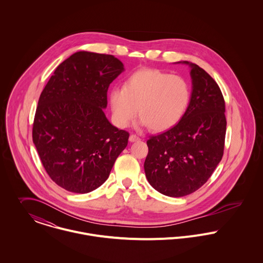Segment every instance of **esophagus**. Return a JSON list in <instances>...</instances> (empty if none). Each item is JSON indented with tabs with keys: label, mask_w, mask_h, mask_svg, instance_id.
<instances>
[{
	"label": "esophagus",
	"mask_w": 263,
	"mask_h": 263,
	"mask_svg": "<svg viewBox=\"0 0 263 263\" xmlns=\"http://www.w3.org/2000/svg\"><path fill=\"white\" fill-rule=\"evenodd\" d=\"M139 139H140V138H139L138 136L134 135V134L130 135V137H129V141H130V142H135V141H138Z\"/></svg>",
	"instance_id": "esophagus-1"
}]
</instances>
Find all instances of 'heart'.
Returning a JSON list of instances; mask_svg holds the SVG:
<instances>
[{"mask_svg": "<svg viewBox=\"0 0 263 263\" xmlns=\"http://www.w3.org/2000/svg\"><path fill=\"white\" fill-rule=\"evenodd\" d=\"M190 100L187 82L180 76L158 69H141L130 75L123 88L109 92L114 123L127 127L137 115L140 126L154 132L174 127L183 117Z\"/></svg>", "mask_w": 263, "mask_h": 263, "instance_id": "b5f03b06", "label": "heart"}]
</instances>
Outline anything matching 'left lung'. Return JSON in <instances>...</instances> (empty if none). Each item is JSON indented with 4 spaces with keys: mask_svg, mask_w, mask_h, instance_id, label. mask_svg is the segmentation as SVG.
<instances>
[{
    "mask_svg": "<svg viewBox=\"0 0 263 263\" xmlns=\"http://www.w3.org/2000/svg\"><path fill=\"white\" fill-rule=\"evenodd\" d=\"M190 67L189 105L172 129L147 140L145 176L159 193L189 195L206 183L223 155L227 129L224 101L216 82L198 65Z\"/></svg>",
    "mask_w": 263,
    "mask_h": 263,
    "instance_id": "obj_1",
    "label": "left lung"
}]
</instances>
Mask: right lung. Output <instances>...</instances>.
Instances as JSON below:
<instances>
[{
    "label": "right lung",
    "mask_w": 263,
    "mask_h": 263,
    "mask_svg": "<svg viewBox=\"0 0 263 263\" xmlns=\"http://www.w3.org/2000/svg\"><path fill=\"white\" fill-rule=\"evenodd\" d=\"M124 71L111 54L77 52L57 67L40 97L33 143L48 175L67 191L102 186L128 144L129 133L104 112L108 86Z\"/></svg>",
    "instance_id": "right-lung-1"
}]
</instances>
